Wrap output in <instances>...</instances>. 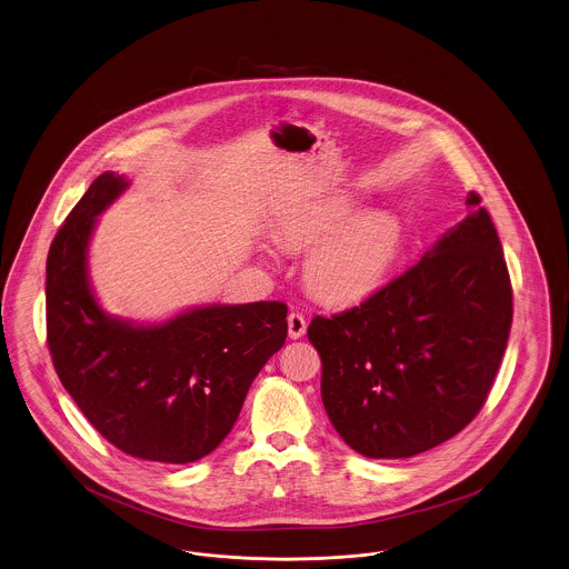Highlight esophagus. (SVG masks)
<instances>
[{
  "mask_svg": "<svg viewBox=\"0 0 569 569\" xmlns=\"http://www.w3.org/2000/svg\"><path fill=\"white\" fill-rule=\"evenodd\" d=\"M288 332H290V339L305 337V332H307V319H305L302 313L292 311V313L288 316Z\"/></svg>",
  "mask_w": 569,
  "mask_h": 569,
  "instance_id": "34e87169",
  "label": "esophagus"
}]
</instances>
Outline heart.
<instances>
[{"instance_id":"heart-1","label":"heart","mask_w":569,"mask_h":569,"mask_svg":"<svg viewBox=\"0 0 569 569\" xmlns=\"http://www.w3.org/2000/svg\"><path fill=\"white\" fill-rule=\"evenodd\" d=\"M358 207L356 197L332 192L296 201L273 218L274 243L286 250H311L305 281L319 300H362L379 288L400 251V222L386 211L356 216Z\"/></svg>"}]
</instances>
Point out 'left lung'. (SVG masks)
Wrapping results in <instances>:
<instances>
[{
  "label": "left lung",
  "mask_w": 569,
  "mask_h": 569,
  "mask_svg": "<svg viewBox=\"0 0 569 569\" xmlns=\"http://www.w3.org/2000/svg\"><path fill=\"white\" fill-rule=\"evenodd\" d=\"M468 216L360 307L313 318L321 400L360 455L400 459L461 432L482 409L512 326L498 230L470 192Z\"/></svg>",
  "instance_id": "1"
}]
</instances>
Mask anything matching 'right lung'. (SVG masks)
Masks as SVG:
<instances>
[{
	"mask_svg": "<svg viewBox=\"0 0 569 569\" xmlns=\"http://www.w3.org/2000/svg\"><path fill=\"white\" fill-rule=\"evenodd\" d=\"M127 186L101 173L59 228L46 260V341L69 396L116 449L190 463L232 430L251 381L286 342L288 307L209 305L154 326L108 316L87 251L94 218Z\"/></svg>",
	"mask_w": 569,
	"mask_h": 569,
	"instance_id": "add662e5",
	"label": "right lung"
}]
</instances>
